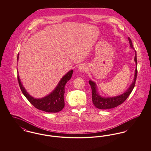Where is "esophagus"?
Wrapping results in <instances>:
<instances>
[{"label": "esophagus", "instance_id": "obj_1", "mask_svg": "<svg viewBox=\"0 0 151 151\" xmlns=\"http://www.w3.org/2000/svg\"><path fill=\"white\" fill-rule=\"evenodd\" d=\"M85 70H86V68H85L84 66H83V65H80V66H79V68H78V71H79V72H84Z\"/></svg>", "mask_w": 151, "mask_h": 151}]
</instances>
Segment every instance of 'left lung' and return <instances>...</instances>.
I'll return each instance as SVG.
<instances>
[{
    "label": "left lung",
    "instance_id": "8db88e82",
    "mask_svg": "<svg viewBox=\"0 0 151 151\" xmlns=\"http://www.w3.org/2000/svg\"><path fill=\"white\" fill-rule=\"evenodd\" d=\"M129 45L132 49H134L133 47L132 41L129 37ZM136 63H137V67L135 69V78L134 79V81L130 86L129 88L124 92V93L122 94L121 95H119L118 96L113 97H102L97 92V89H96V84L92 81H89V83L91 86L92 89V101L94 105L98 109H109L112 108H115L117 106H119L121 105L122 103H123L128 98L129 94L132 92L135 85V82L137 80V52L135 54V57L134 59Z\"/></svg>",
    "mask_w": 151,
    "mask_h": 151
}]
</instances>
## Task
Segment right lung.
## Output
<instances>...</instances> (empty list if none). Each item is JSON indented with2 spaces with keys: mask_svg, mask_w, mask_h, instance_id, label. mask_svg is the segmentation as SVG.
<instances>
[{
  "mask_svg": "<svg viewBox=\"0 0 151 151\" xmlns=\"http://www.w3.org/2000/svg\"><path fill=\"white\" fill-rule=\"evenodd\" d=\"M19 58V54L17 59ZM73 70H71L60 80L55 89L50 94L42 99H37L30 96L21 83L19 75L17 80L22 93L35 108L47 113H57L61 111L65 106L64 94L65 87L67 81L71 78Z\"/></svg>",
  "mask_w": 151,
  "mask_h": 151,
  "instance_id": "1",
  "label": "right lung"
}]
</instances>
